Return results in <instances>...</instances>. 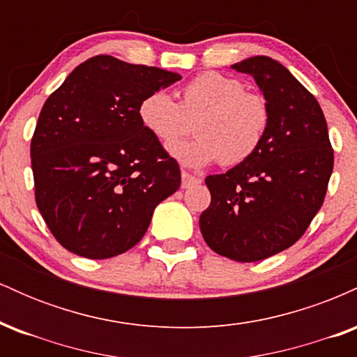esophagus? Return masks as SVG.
Wrapping results in <instances>:
<instances>
[{
	"mask_svg": "<svg viewBox=\"0 0 357 357\" xmlns=\"http://www.w3.org/2000/svg\"><path fill=\"white\" fill-rule=\"evenodd\" d=\"M198 183H202V179L196 178V176H192L190 173H186V171H183V173H181V186L184 188V190H186V188L195 186V184H198Z\"/></svg>",
	"mask_w": 357,
	"mask_h": 357,
	"instance_id": "esophagus-1",
	"label": "esophagus"
}]
</instances>
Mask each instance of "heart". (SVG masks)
Instances as JSON below:
<instances>
[{
	"label": "heart",
	"instance_id": "heart-1",
	"mask_svg": "<svg viewBox=\"0 0 357 357\" xmlns=\"http://www.w3.org/2000/svg\"><path fill=\"white\" fill-rule=\"evenodd\" d=\"M139 121L155 141L167 147L189 132L195 121L197 137L171 147L184 166L202 167L220 161L235 166L260 149L270 126L267 100L247 92L238 79L206 72L188 82L179 104L165 90L141 100Z\"/></svg>",
	"mask_w": 357,
	"mask_h": 357
}]
</instances>
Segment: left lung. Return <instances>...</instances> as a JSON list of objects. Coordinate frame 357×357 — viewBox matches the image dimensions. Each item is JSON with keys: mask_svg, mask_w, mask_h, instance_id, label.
I'll list each match as a JSON object with an SVG mask.
<instances>
[{"mask_svg": "<svg viewBox=\"0 0 357 357\" xmlns=\"http://www.w3.org/2000/svg\"><path fill=\"white\" fill-rule=\"evenodd\" d=\"M231 68L255 79L270 107V126L252 158L204 179L211 203L199 228L213 252L247 264L304 235L326 198L334 151L321 105L284 65L258 55Z\"/></svg>", "mask_w": 357, "mask_h": 357, "instance_id": "8db88e82", "label": "left lung"}]
</instances>
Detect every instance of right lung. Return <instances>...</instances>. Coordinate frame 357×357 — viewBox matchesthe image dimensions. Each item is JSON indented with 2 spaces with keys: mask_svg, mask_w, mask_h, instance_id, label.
I'll list each match as a JSON object with an SVG mask.
<instances>
[{
  "mask_svg": "<svg viewBox=\"0 0 357 357\" xmlns=\"http://www.w3.org/2000/svg\"><path fill=\"white\" fill-rule=\"evenodd\" d=\"M181 80L110 55L85 60L45 102L33 139L36 206L59 243L102 260L139 243L181 186L178 162L139 121L147 93Z\"/></svg>",
  "mask_w": 357,
  "mask_h": 357,
  "instance_id": "right-lung-1",
  "label": "right lung"
}]
</instances>
